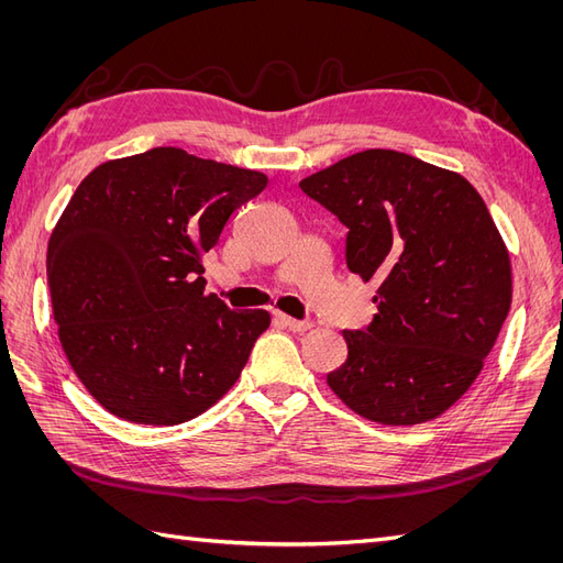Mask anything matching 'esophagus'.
Listing matches in <instances>:
<instances>
[{
  "instance_id": "1",
  "label": "esophagus",
  "mask_w": 563,
  "mask_h": 563,
  "mask_svg": "<svg viewBox=\"0 0 563 563\" xmlns=\"http://www.w3.org/2000/svg\"><path fill=\"white\" fill-rule=\"evenodd\" d=\"M275 319L282 323V327H286L288 331H294V333H305L308 331L312 323L310 321H300V319H294V317H286V314H275Z\"/></svg>"
}]
</instances>
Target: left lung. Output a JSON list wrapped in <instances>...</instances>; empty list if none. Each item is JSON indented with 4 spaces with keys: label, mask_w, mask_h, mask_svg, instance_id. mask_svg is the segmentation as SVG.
<instances>
[{
    "label": "left lung",
    "mask_w": 563,
    "mask_h": 563,
    "mask_svg": "<svg viewBox=\"0 0 563 563\" xmlns=\"http://www.w3.org/2000/svg\"><path fill=\"white\" fill-rule=\"evenodd\" d=\"M347 228L345 263L376 282L364 331H343L327 376L354 413L383 424L441 416L479 376L512 302L503 236L474 187L397 150H364L300 180Z\"/></svg>",
    "instance_id": "1"
}]
</instances>
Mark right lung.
I'll use <instances>...</instances> for the list:
<instances>
[{
    "label": "right lung",
    "instance_id": "obj_1",
    "mask_svg": "<svg viewBox=\"0 0 563 563\" xmlns=\"http://www.w3.org/2000/svg\"><path fill=\"white\" fill-rule=\"evenodd\" d=\"M265 185L180 147L106 162L79 183L46 277L67 362L112 416L178 424L240 378L269 314L203 291L201 255Z\"/></svg>",
    "mask_w": 563,
    "mask_h": 563
}]
</instances>
